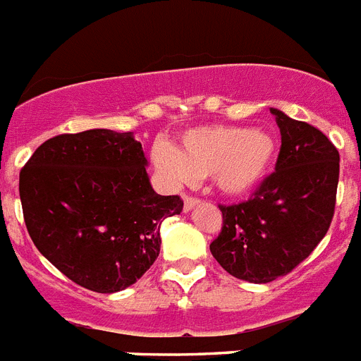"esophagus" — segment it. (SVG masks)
I'll return each mask as SVG.
<instances>
[{
	"mask_svg": "<svg viewBox=\"0 0 361 361\" xmlns=\"http://www.w3.org/2000/svg\"><path fill=\"white\" fill-rule=\"evenodd\" d=\"M201 199L199 197H192V195H186L184 197V212H190L195 204H199Z\"/></svg>",
	"mask_w": 361,
	"mask_h": 361,
	"instance_id": "34e87169",
	"label": "esophagus"
}]
</instances>
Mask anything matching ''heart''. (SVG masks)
Returning <instances> with one entry per match:
<instances>
[{
	"mask_svg": "<svg viewBox=\"0 0 361 361\" xmlns=\"http://www.w3.org/2000/svg\"><path fill=\"white\" fill-rule=\"evenodd\" d=\"M276 157V140L269 131L230 126L193 129L183 137L180 149L159 144L153 160L171 184L212 177L226 195H245L263 180Z\"/></svg>",
	"mask_w": 361,
	"mask_h": 361,
	"instance_id": "heart-1",
	"label": "heart"
}]
</instances>
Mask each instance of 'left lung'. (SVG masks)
Returning <instances> with one entry per match:
<instances>
[{
	"label": "left lung",
	"mask_w": 361,
	"mask_h": 361,
	"mask_svg": "<svg viewBox=\"0 0 361 361\" xmlns=\"http://www.w3.org/2000/svg\"><path fill=\"white\" fill-rule=\"evenodd\" d=\"M281 147L276 171L248 201L219 204L221 233L210 245L217 263L237 279L270 283L305 261L334 217L340 153L318 128L277 109Z\"/></svg>",
	"instance_id": "obj_1"
}]
</instances>
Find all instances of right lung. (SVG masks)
<instances>
[{
  "instance_id": "add662e5",
  "label": "right lung",
  "mask_w": 361,
  "mask_h": 361,
  "mask_svg": "<svg viewBox=\"0 0 361 361\" xmlns=\"http://www.w3.org/2000/svg\"><path fill=\"white\" fill-rule=\"evenodd\" d=\"M131 133L89 129L49 138L20 171L27 232L76 285L100 294L128 288L160 252V223L183 212L159 195Z\"/></svg>"
}]
</instances>
